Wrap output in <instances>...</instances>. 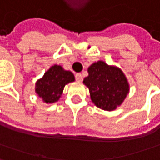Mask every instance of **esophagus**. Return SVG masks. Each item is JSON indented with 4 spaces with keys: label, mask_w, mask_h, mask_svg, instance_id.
Returning a JSON list of instances; mask_svg holds the SVG:
<instances>
[{
    "label": "esophagus",
    "mask_w": 160,
    "mask_h": 160,
    "mask_svg": "<svg viewBox=\"0 0 160 160\" xmlns=\"http://www.w3.org/2000/svg\"><path fill=\"white\" fill-rule=\"evenodd\" d=\"M75 78H76V80L78 81V82H81L82 80H83V78H82V75L80 74V73H77L76 75H75Z\"/></svg>",
    "instance_id": "1"
}]
</instances>
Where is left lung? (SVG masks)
Segmentation results:
<instances>
[{
    "label": "left lung",
    "mask_w": 160,
    "mask_h": 160,
    "mask_svg": "<svg viewBox=\"0 0 160 160\" xmlns=\"http://www.w3.org/2000/svg\"><path fill=\"white\" fill-rule=\"evenodd\" d=\"M83 83L88 87L92 102L103 110L119 107L129 92V84L123 71L116 66L99 61L88 68Z\"/></svg>",
    "instance_id": "1"
}]
</instances>
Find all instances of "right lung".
<instances>
[{
    "instance_id": "1",
    "label": "right lung",
    "mask_w": 160,
    "mask_h": 160,
    "mask_svg": "<svg viewBox=\"0 0 160 160\" xmlns=\"http://www.w3.org/2000/svg\"><path fill=\"white\" fill-rule=\"evenodd\" d=\"M74 80L75 77L71 71H65L62 66L55 64L36 81L35 92L43 102L54 103L61 97L65 85Z\"/></svg>"
}]
</instances>
